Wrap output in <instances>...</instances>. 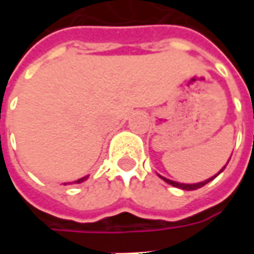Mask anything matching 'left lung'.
<instances>
[{
	"label": "left lung",
	"instance_id": "obj_1",
	"mask_svg": "<svg viewBox=\"0 0 254 254\" xmlns=\"http://www.w3.org/2000/svg\"><path fill=\"white\" fill-rule=\"evenodd\" d=\"M224 167H226V166H224ZM224 167H223V169H222V170L219 171V173H222V171L224 170ZM219 173H218V174H219ZM218 174H216V176H218ZM216 176H215V177H216ZM159 177H160V176H159ZM215 177H212V178H209V180H207V181H204V182H198V184H193V185H191V184H180V182L171 181V180H167V178H165V177H160V178H162L163 181L167 182V184H170L171 187L180 188V189H184V190H194V189H198V188L204 187V185H205V184H208V182H209V181H212V180H213V178H215Z\"/></svg>",
	"mask_w": 254,
	"mask_h": 254
}]
</instances>
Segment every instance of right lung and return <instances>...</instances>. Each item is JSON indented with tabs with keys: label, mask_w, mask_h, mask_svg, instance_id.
<instances>
[{
	"label": "right lung",
	"mask_w": 254,
	"mask_h": 254,
	"mask_svg": "<svg viewBox=\"0 0 254 254\" xmlns=\"http://www.w3.org/2000/svg\"><path fill=\"white\" fill-rule=\"evenodd\" d=\"M84 180H87V177H84V178H80V180H77L76 182H77V184H80V182H83Z\"/></svg>",
	"instance_id": "obj_1"
}]
</instances>
